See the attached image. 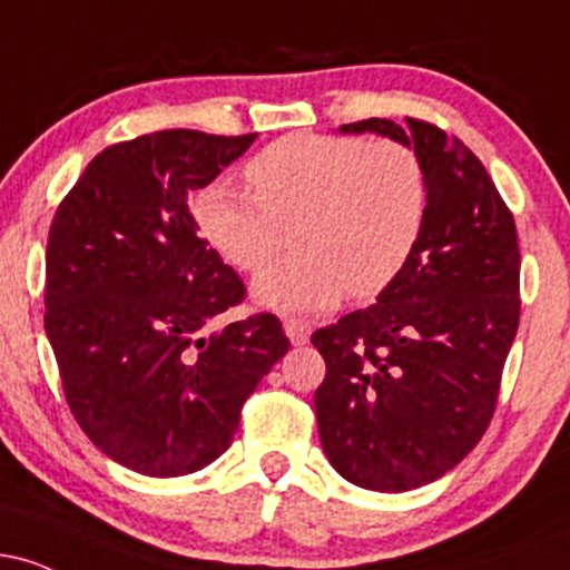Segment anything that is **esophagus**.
<instances>
[{"instance_id": "obj_1", "label": "esophagus", "mask_w": 570, "mask_h": 570, "mask_svg": "<svg viewBox=\"0 0 570 570\" xmlns=\"http://www.w3.org/2000/svg\"><path fill=\"white\" fill-rule=\"evenodd\" d=\"M284 332H286V337L292 340V345H305L307 337H311V324L303 322V318L286 316L284 318Z\"/></svg>"}]
</instances>
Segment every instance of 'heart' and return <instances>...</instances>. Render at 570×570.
<instances>
[{
    "label": "heart",
    "instance_id": "1",
    "mask_svg": "<svg viewBox=\"0 0 570 570\" xmlns=\"http://www.w3.org/2000/svg\"><path fill=\"white\" fill-rule=\"evenodd\" d=\"M244 176L252 193L203 187L193 217L206 244L244 273L263 271L292 230L297 252L252 286L271 311H332L345 292L377 297L407 271L426 230L429 176L402 141L289 136L254 155Z\"/></svg>",
    "mask_w": 570,
    "mask_h": 570
}]
</instances>
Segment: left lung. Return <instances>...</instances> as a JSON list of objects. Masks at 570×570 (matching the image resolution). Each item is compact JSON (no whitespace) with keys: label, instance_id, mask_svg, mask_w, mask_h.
<instances>
[{"label":"left lung","instance_id":"left-lung-1","mask_svg":"<svg viewBox=\"0 0 570 570\" xmlns=\"http://www.w3.org/2000/svg\"><path fill=\"white\" fill-rule=\"evenodd\" d=\"M343 134L407 144L429 176L421 246L377 303L313 332L322 448L358 488L402 493L440 480L485 434L520 324L512 212L480 158L431 122H351Z\"/></svg>","mask_w":570,"mask_h":570}]
</instances>
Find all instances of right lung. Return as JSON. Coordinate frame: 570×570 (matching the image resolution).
<instances>
[{"mask_svg": "<svg viewBox=\"0 0 570 570\" xmlns=\"http://www.w3.org/2000/svg\"><path fill=\"white\" fill-rule=\"evenodd\" d=\"M254 139L174 128L112 144L50 225L45 332L63 394L90 442L130 472L208 466L289 351L273 313L203 335L246 289L198 235L187 198Z\"/></svg>", "mask_w": 570, "mask_h": 570, "instance_id": "right-lung-1", "label": "right lung"}]
</instances>
